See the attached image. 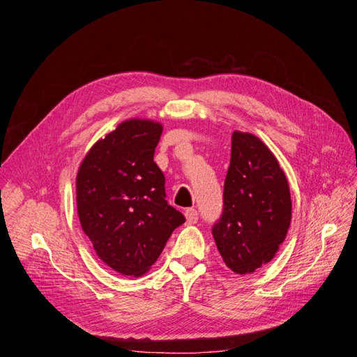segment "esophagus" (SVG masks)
Instances as JSON below:
<instances>
[{
    "mask_svg": "<svg viewBox=\"0 0 357 357\" xmlns=\"http://www.w3.org/2000/svg\"><path fill=\"white\" fill-rule=\"evenodd\" d=\"M185 217H186V222H188V224H195L198 221V213L194 208L186 210Z\"/></svg>",
    "mask_w": 357,
    "mask_h": 357,
    "instance_id": "1",
    "label": "esophagus"
}]
</instances>
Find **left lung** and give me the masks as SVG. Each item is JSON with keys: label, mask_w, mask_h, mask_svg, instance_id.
Listing matches in <instances>:
<instances>
[{"label": "left lung", "mask_w": 357, "mask_h": 357, "mask_svg": "<svg viewBox=\"0 0 357 357\" xmlns=\"http://www.w3.org/2000/svg\"><path fill=\"white\" fill-rule=\"evenodd\" d=\"M292 217L289 183L271 149L259 137L233 131L224 182V210L213 236L224 264L253 273L275 257Z\"/></svg>", "instance_id": "obj_1"}]
</instances>
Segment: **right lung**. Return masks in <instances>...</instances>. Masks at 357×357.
I'll return each instance as SVG.
<instances>
[{
  "label": "right lung",
  "instance_id": "add662e5",
  "mask_svg": "<svg viewBox=\"0 0 357 357\" xmlns=\"http://www.w3.org/2000/svg\"><path fill=\"white\" fill-rule=\"evenodd\" d=\"M163 126L130 119L93 144L77 174L81 227L107 266L143 276L185 217L167 204L153 162Z\"/></svg>",
  "mask_w": 357,
  "mask_h": 357
}]
</instances>
